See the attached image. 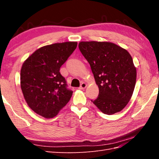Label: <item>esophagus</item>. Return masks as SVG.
<instances>
[{"label":"esophagus","instance_id":"1","mask_svg":"<svg viewBox=\"0 0 159 159\" xmlns=\"http://www.w3.org/2000/svg\"><path fill=\"white\" fill-rule=\"evenodd\" d=\"M87 87V84L85 83H82L81 85H80V86L79 87V89H84L85 88H86Z\"/></svg>","mask_w":159,"mask_h":159}]
</instances>
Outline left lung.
Masks as SVG:
<instances>
[{
  "label": "left lung",
  "instance_id": "1",
  "mask_svg": "<svg viewBox=\"0 0 159 159\" xmlns=\"http://www.w3.org/2000/svg\"><path fill=\"white\" fill-rule=\"evenodd\" d=\"M79 48L99 88L98 97L91 101L107 115L122 110L131 98L137 79L129 52L111 42H81Z\"/></svg>",
  "mask_w": 159,
  "mask_h": 159
}]
</instances>
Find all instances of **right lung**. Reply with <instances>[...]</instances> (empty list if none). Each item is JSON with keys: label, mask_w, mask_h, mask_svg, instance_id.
<instances>
[{"label": "right lung", "mask_w": 159, "mask_h": 159, "mask_svg": "<svg viewBox=\"0 0 159 159\" xmlns=\"http://www.w3.org/2000/svg\"><path fill=\"white\" fill-rule=\"evenodd\" d=\"M77 42L57 43L38 49L23 63L20 85L29 107L46 118L56 116L73 92L59 70L76 48Z\"/></svg>", "instance_id": "1"}]
</instances>
